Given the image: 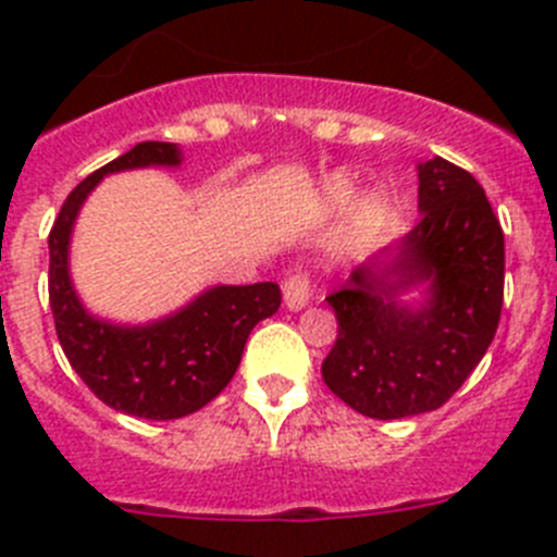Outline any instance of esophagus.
<instances>
[{"label":"esophagus","instance_id":"34e87169","mask_svg":"<svg viewBox=\"0 0 557 557\" xmlns=\"http://www.w3.org/2000/svg\"><path fill=\"white\" fill-rule=\"evenodd\" d=\"M282 289H284V304H287V309H293V312L307 307L309 298H312V282H309L304 273L289 275L287 282L282 284Z\"/></svg>","mask_w":557,"mask_h":557}]
</instances>
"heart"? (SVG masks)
<instances>
[{"label": "heart", "mask_w": 557, "mask_h": 557, "mask_svg": "<svg viewBox=\"0 0 557 557\" xmlns=\"http://www.w3.org/2000/svg\"><path fill=\"white\" fill-rule=\"evenodd\" d=\"M323 191H326L329 203L337 206V209H343V206H348L354 198H357V186H354L348 178L326 181V189Z\"/></svg>", "instance_id": "obj_1"}]
</instances>
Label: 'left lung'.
Returning a JSON list of instances; mask_svg holds the SVG:
<instances>
[{
  "label": "left lung",
  "mask_w": 557,
  "mask_h": 557,
  "mask_svg": "<svg viewBox=\"0 0 557 557\" xmlns=\"http://www.w3.org/2000/svg\"><path fill=\"white\" fill-rule=\"evenodd\" d=\"M421 218L359 264L326 301L337 339L323 382L368 418L446 405L488 351L505 293V234L474 175L435 156L418 164ZM421 288L418 302H405Z\"/></svg>",
  "instance_id": "obj_1"
}]
</instances>
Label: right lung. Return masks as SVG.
<instances>
[{
    "label": "right lung",
    "instance_id": "1",
    "mask_svg": "<svg viewBox=\"0 0 557 557\" xmlns=\"http://www.w3.org/2000/svg\"><path fill=\"white\" fill-rule=\"evenodd\" d=\"M178 145L141 141L75 186L49 231V307L69 366L116 412L172 421L220 396L239 368L253 326L282 307L273 282L218 284L186 307L147 323H113L86 309L69 273L72 231L86 198L106 175L181 166Z\"/></svg>",
    "mask_w": 557,
    "mask_h": 557
}]
</instances>
